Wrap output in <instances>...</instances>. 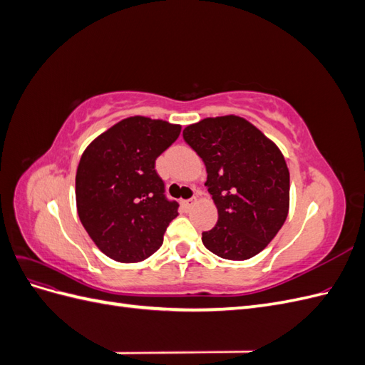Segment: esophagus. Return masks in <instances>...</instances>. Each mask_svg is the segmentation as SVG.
<instances>
[{"instance_id": "esophagus-1", "label": "esophagus", "mask_w": 365, "mask_h": 365, "mask_svg": "<svg viewBox=\"0 0 365 365\" xmlns=\"http://www.w3.org/2000/svg\"><path fill=\"white\" fill-rule=\"evenodd\" d=\"M195 202H196V197H190V200H185V201H182V207H184L185 210H189Z\"/></svg>"}]
</instances>
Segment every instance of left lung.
<instances>
[{"label":"left lung","instance_id":"obj_1","mask_svg":"<svg viewBox=\"0 0 365 365\" xmlns=\"http://www.w3.org/2000/svg\"><path fill=\"white\" fill-rule=\"evenodd\" d=\"M182 137L202 158L217 207V222L204 231L202 244L222 259L254 257L288 216L289 170L280 149L237 115L204 118Z\"/></svg>","mask_w":365,"mask_h":365}]
</instances>
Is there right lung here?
I'll list each match as a JSON object with an SVG mask.
<instances>
[{"mask_svg": "<svg viewBox=\"0 0 365 365\" xmlns=\"http://www.w3.org/2000/svg\"><path fill=\"white\" fill-rule=\"evenodd\" d=\"M180 132V125L129 117L85 149L76 173L77 213L108 257L135 263L163 245L178 202L165 196L155 160Z\"/></svg>", "mask_w": 365, "mask_h": 365, "instance_id": "1", "label": "right lung"}]
</instances>
